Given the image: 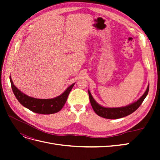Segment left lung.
I'll return each mask as SVG.
<instances>
[{"label": "left lung", "mask_w": 160, "mask_h": 160, "mask_svg": "<svg viewBox=\"0 0 160 160\" xmlns=\"http://www.w3.org/2000/svg\"><path fill=\"white\" fill-rule=\"evenodd\" d=\"M149 85H148L147 89L145 91L143 95L138 101H135L133 103H131L127 106H124V107L121 108H105L103 107V106H101L96 102V101L93 99V96L91 95L89 90L88 93L91 105L97 115H98L100 117H102L103 118L115 119L128 116L133 113L136 109H138L139 106L142 105L145 98H146L149 91Z\"/></svg>", "instance_id": "1"}]
</instances>
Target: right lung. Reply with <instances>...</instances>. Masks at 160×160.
<instances>
[{
	"instance_id": "add662e5",
	"label": "right lung",
	"mask_w": 160,
	"mask_h": 160,
	"mask_svg": "<svg viewBox=\"0 0 160 160\" xmlns=\"http://www.w3.org/2000/svg\"><path fill=\"white\" fill-rule=\"evenodd\" d=\"M10 81L11 83V88L14 95L16 98L24 107L39 114H52L59 112L62 108L66 103L67 97L75 83H72L68 87L63 93L59 96H57L52 99H37L29 97L23 93L14 85L12 80L10 76Z\"/></svg>"
}]
</instances>
